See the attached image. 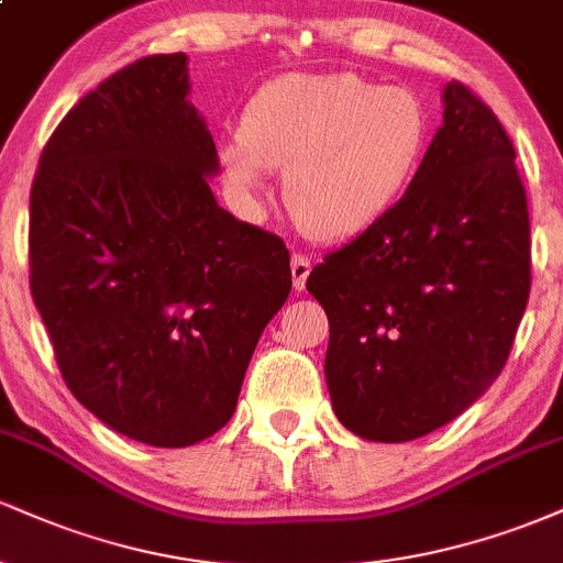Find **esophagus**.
<instances>
[{
    "label": "esophagus",
    "instance_id": "34e87169",
    "mask_svg": "<svg viewBox=\"0 0 563 563\" xmlns=\"http://www.w3.org/2000/svg\"><path fill=\"white\" fill-rule=\"evenodd\" d=\"M309 269H312V264L303 254H294L290 256V277H294V288L296 290H303V283H307L309 277Z\"/></svg>",
    "mask_w": 563,
    "mask_h": 563
}]
</instances>
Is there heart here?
Here are the masks:
<instances>
[{"instance_id":"1","label":"heart","mask_w":563,"mask_h":563,"mask_svg":"<svg viewBox=\"0 0 563 563\" xmlns=\"http://www.w3.org/2000/svg\"><path fill=\"white\" fill-rule=\"evenodd\" d=\"M429 145V113L410 89L357 74H286L249 100L241 134L222 142L232 190L254 198L269 169L296 224L339 241L378 222L402 198Z\"/></svg>"}]
</instances>
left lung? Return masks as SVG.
Listing matches in <instances>:
<instances>
[{
  "label": "left lung",
  "instance_id": "1",
  "mask_svg": "<svg viewBox=\"0 0 563 563\" xmlns=\"http://www.w3.org/2000/svg\"><path fill=\"white\" fill-rule=\"evenodd\" d=\"M405 196L307 277L331 325L335 418L371 442H410L493 386L525 318L527 192L487 106L450 81Z\"/></svg>",
  "mask_w": 563,
  "mask_h": 563
}]
</instances>
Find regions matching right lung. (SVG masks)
Instances as JSON below:
<instances>
[{
  "label": "right lung",
  "instance_id": "right-lung-1",
  "mask_svg": "<svg viewBox=\"0 0 563 563\" xmlns=\"http://www.w3.org/2000/svg\"><path fill=\"white\" fill-rule=\"evenodd\" d=\"M187 95L185 53L115 70L57 124L31 187V296L63 380L153 448L230 421L290 294L286 243L217 203V145Z\"/></svg>",
  "mask_w": 563,
  "mask_h": 563
}]
</instances>
